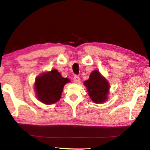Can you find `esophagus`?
I'll return each instance as SVG.
<instances>
[{"label":"esophagus","instance_id":"obj_1","mask_svg":"<svg viewBox=\"0 0 150 150\" xmlns=\"http://www.w3.org/2000/svg\"><path fill=\"white\" fill-rule=\"evenodd\" d=\"M73 81H74V82L76 83H79L80 81V77L77 75L74 76V77H73Z\"/></svg>","mask_w":150,"mask_h":150}]
</instances>
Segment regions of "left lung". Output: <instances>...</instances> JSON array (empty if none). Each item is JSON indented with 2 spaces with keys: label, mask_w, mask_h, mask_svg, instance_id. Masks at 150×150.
<instances>
[{
  "label": "left lung",
  "mask_w": 150,
  "mask_h": 150,
  "mask_svg": "<svg viewBox=\"0 0 150 150\" xmlns=\"http://www.w3.org/2000/svg\"><path fill=\"white\" fill-rule=\"evenodd\" d=\"M84 85L87 88L88 95L94 103H101L107 99L110 87L108 83L100 75L98 71H93L89 79L84 82Z\"/></svg>",
  "instance_id": "left-lung-1"
}]
</instances>
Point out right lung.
<instances>
[{
	"label": "right lung",
	"instance_id": "obj_1",
	"mask_svg": "<svg viewBox=\"0 0 150 150\" xmlns=\"http://www.w3.org/2000/svg\"><path fill=\"white\" fill-rule=\"evenodd\" d=\"M69 81V79L62 77L55 69L44 73L35 80V90L38 98L46 105L57 102L61 98L65 84Z\"/></svg>",
	"mask_w": 150,
	"mask_h": 150
}]
</instances>
